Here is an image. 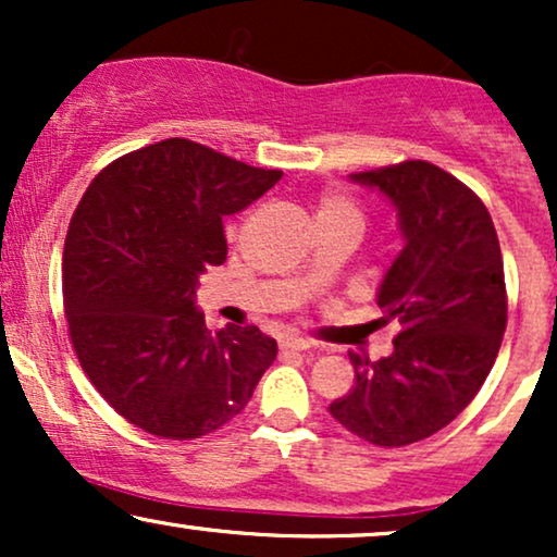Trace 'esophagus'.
Returning <instances> with one entry per match:
<instances>
[{"mask_svg": "<svg viewBox=\"0 0 557 557\" xmlns=\"http://www.w3.org/2000/svg\"><path fill=\"white\" fill-rule=\"evenodd\" d=\"M280 348H283V350H306V348H311V343L306 341V337L287 335V337H283V341H280Z\"/></svg>", "mask_w": 557, "mask_h": 557, "instance_id": "obj_1", "label": "esophagus"}]
</instances>
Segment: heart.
<instances>
[{"mask_svg":"<svg viewBox=\"0 0 557 557\" xmlns=\"http://www.w3.org/2000/svg\"><path fill=\"white\" fill-rule=\"evenodd\" d=\"M317 220L319 222H356V225H363L361 212L356 209V203L343 194H335V190H324L319 196L317 203Z\"/></svg>","mask_w":557,"mask_h":557,"instance_id":"obj_1","label":"heart"}]
</instances>
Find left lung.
I'll list each match as a JSON object with an SVG mask.
<instances>
[{
  "mask_svg": "<svg viewBox=\"0 0 557 557\" xmlns=\"http://www.w3.org/2000/svg\"><path fill=\"white\" fill-rule=\"evenodd\" d=\"M350 177L398 209L406 248L382 280L376 322L400 330L387 359L348 354L356 382L330 413L367 443L403 447L450 424L487 380L508 324L500 240L482 198L437 164Z\"/></svg>",
  "mask_w": 557,
  "mask_h": 557,
  "instance_id": "obj_1",
  "label": "left lung"
}]
</instances>
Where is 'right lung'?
I'll return each instance as SVG.
<instances>
[{
  "mask_svg": "<svg viewBox=\"0 0 557 557\" xmlns=\"http://www.w3.org/2000/svg\"><path fill=\"white\" fill-rule=\"evenodd\" d=\"M283 177L188 138L107 164L70 220L62 296L83 372L120 417L162 440L220 430L251 400L277 343L207 330L198 277L227 259L222 220Z\"/></svg>",
  "mask_w": 557,
  "mask_h": 557,
  "instance_id": "right-lung-1",
  "label": "right lung"
}]
</instances>
